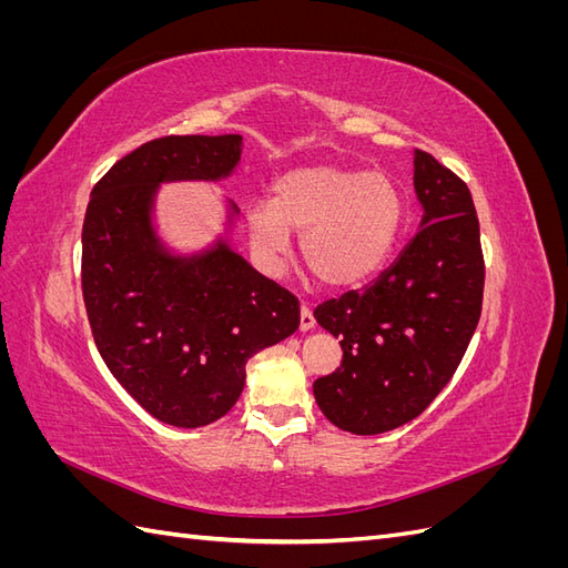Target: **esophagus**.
Returning <instances> with one entry per match:
<instances>
[{
  "instance_id": "esophagus-1",
  "label": "esophagus",
  "mask_w": 568,
  "mask_h": 568,
  "mask_svg": "<svg viewBox=\"0 0 568 568\" xmlns=\"http://www.w3.org/2000/svg\"><path fill=\"white\" fill-rule=\"evenodd\" d=\"M313 326H315V317H313L311 305L301 303V332H311Z\"/></svg>"
}]
</instances>
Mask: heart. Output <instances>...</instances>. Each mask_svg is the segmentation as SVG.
<instances>
[{
  "instance_id": "1",
  "label": "heart",
  "mask_w": 568,
  "mask_h": 568,
  "mask_svg": "<svg viewBox=\"0 0 568 568\" xmlns=\"http://www.w3.org/2000/svg\"><path fill=\"white\" fill-rule=\"evenodd\" d=\"M403 199L384 173H357L336 165H303L284 173L272 203L246 205L251 244L267 267L301 232V255L326 286H351L382 267L403 227Z\"/></svg>"
}]
</instances>
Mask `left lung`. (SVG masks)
<instances>
[{"instance_id":"1","label":"left lung","mask_w":568,"mask_h":568,"mask_svg":"<svg viewBox=\"0 0 568 568\" xmlns=\"http://www.w3.org/2000/svg\"><path fill=\"white\" fill-rule=\"evenodd\" d=\"M419 232L363 291L315 307L341 343V367L313 384L334 426L386 434L432 405L476 332L486 265L469 186L432 153L415 151Z\"/></svg>"}]
</instances>
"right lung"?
Segmentation results:
<instances>
[{"instance_id": "1", "label": "right lung", "mask_w": 568, "mask_h": 568, "mask_svg": "<svg viewBox=\"0 0 568 568\" xmlns=\"http://www.w3.org/2000/svg\"><path fill=\"white\" fill-rule=\"evenodd\" d=\"M242 146V134L146 142L94 184L84 213L82 298L99 355L115 382L170 426L225 417L244 390L248 359L301 324L298 298L225 239L203 253L173 255L153 230L159 184L227 178Z\"/></svg>"}]
</instances>
